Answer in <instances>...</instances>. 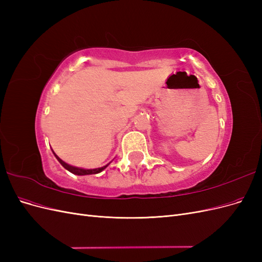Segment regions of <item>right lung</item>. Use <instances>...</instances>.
<instances>
[{"label": "right lung", "mask_w": 262, "mask_h": 262, "mask_svg": "<svg viewBox=\"0 0 262 262\" xmlns=\"http://www.w3.org/2000/svg\"><path fill=\"white\" fill-rule=\"evenodd\" d=\"M54 154V153H53ZM54 156L57 157V160L60 162V164L64 167L66 169H68L70 172L74 173V175H78V176H83V175H93V173H98L101 170H104L108 165L104 166V167H100V168H95V169H83V168H78V167H74V166H71L69 164H67L66 162H63L61 158H59L57 155L54 154Z\"/></svg>", "instance_id": "right-lung-1"}]
</instances>
